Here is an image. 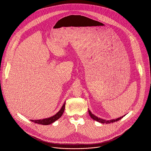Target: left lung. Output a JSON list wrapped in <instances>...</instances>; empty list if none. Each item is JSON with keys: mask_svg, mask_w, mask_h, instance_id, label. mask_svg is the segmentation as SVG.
<instances>
[{"mask_svg": "<svg viewBox=\"0 0 151 151\" xmlns=\"http://www.w3.org/2000/svg\"><path fill=\"white\" fill-rule=\"evenodd\" d=\"M88 113H89L90 115L91 116V118H93L94 120H95V121H97V122H101V123H102V124H104V123H106V124H110V123H112V122H115V121H118L121 119V118H123V116H122V117L118 118L115 119L105 120V119H101V118H100L97 117V116H95L94 114H93L90 112V111H88ZM124 116H125V115H124Z\"/></svg>", "mask_w": 151, "mask_h": 151, "instance_id": "left-lung-1", "label": "left lung"}]
</instances>
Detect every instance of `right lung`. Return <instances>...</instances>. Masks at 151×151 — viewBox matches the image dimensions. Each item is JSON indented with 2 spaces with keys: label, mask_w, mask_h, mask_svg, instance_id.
<instances>
[{
  "label": "right lung",
  "mask_w": 151,
  "mask_h": 151,
  "mask_svg": "<svg viewBox=\"0 0 151 151\" xmlns=\"http://www.w3.org/2000/svg\"><path fill=\"white\" fill-rule=\"evenodd\" d=\"M65 104L66 102H64L63 105L62 106L61 108L60 109V110L54 115L51 116L49 118H44V119H32L30 120L31 121L36 123V124H42V125H48V124H51L52 123H53L54 122H55L56 120H57L58 118H60L64 111V109H65Z\"/></svg>",
  "instance_id": "obj_1"
}]
</instances>
